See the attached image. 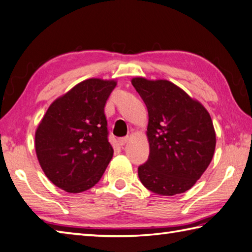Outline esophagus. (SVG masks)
<instances>
[{
    "instance_id": "esophagus-1",
    "label": "esophagus",
    "mask_w": 252,
    "mask_h": 252,
    "mask_svg": "<svg viewBox=\"0 0 252 252\" xmlns=\"http://www.w3.org/2000/svg\"><path fill=\"white\" fill-rule=\"evenodd\" d=\"M128 140H129V137H123V138H120V139H119V143H120V146H125L126 145V143L128 142Z\"/></svg>"
}]
</instances>
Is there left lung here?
Segmentation results:
<instances>
[{
    "instance_id": "obj_1",
    "label": "left lung",
    "mask_w": 252,
    "mask_h": 252,
    "mask_svg": "<svg viewBox=\"0 0 252 252\" xmlns=\"http://www.w3.org/2000/svg\"><path fill=\"white\" fill-rule=\"evenodd\" d=\"M148 109V161L138 176L149 190L174 196L190 189L211 163L215 130L199 101L168 80L131 79Z\"/></svg>"
}]
</instances>
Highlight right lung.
<instances>
[{"mask_svg":"<svg viewBox=\"0 0 252 252\" xmlns=\"http://www.w3.org/2000/svg\"><path fill=\"white\" fill-rule=\"evenodd\" d=\"M115 80L90 78L58 97L35 130L40 166L55 186L70 193L100 181L113 157L104 106Z\"/></svg>","mask_w":252,"mask_h":252,"instance_id":"add662e5","label":"right lung"}]
</instances>
